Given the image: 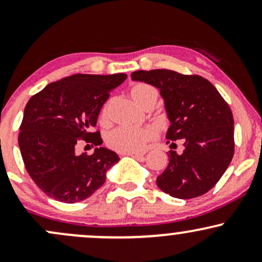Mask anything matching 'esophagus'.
Here are the masks:
<instances>
[{
	"mask_svg": "<svg viewBox=\"0 0 262 262\" xmlns=\"http://www.w3.org/2000/svg\"><path fill=\"white\" fill-rule=\"evenodd\" d=\"M127 155L132 156V158H134V159H141L145 154H144V152H129V154H127Z\"/></svg>",
	"mask_w": 262,
	"mask_h": 262,
	"instance_id": "esophagus-1",
	"label": "esophagus"
}]
</instances>
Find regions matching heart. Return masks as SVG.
<instances>
[{
    "label": "heart",
    "instance_id": "1",
    "mask_svg": "<svg viewBox=\"0 0 262 262\" xmlns=\"http://www.w3.org/2000/svg\"><path fill=\"white\" fill-rule=\"evenodd\" d=\"M130 96L138 106L143 107L148 102H155L158 100V91L155 87L148 83H137L132 87ZM101 119L107 121V107L101 112ZM154 132L149 128L138 127V125H122L106 135V143L111 149L122 154L140 151L151 139Z\"/></svg>",
    "mask_w": 262,
    "mask_h": 262
}]
</instances>
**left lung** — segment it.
<instances>
[{
    "mask_svg": "<svg viewBox=\"0 0 262 262\" xmlns=\"http://www.w3.org/2000/svg\"><path fill=\"white\" fill-rule=\"evenodd\" d=\"M132 80L160 91L170 122L165 137L181 140L185 146L182 154L169 151V165L156 179L158 187L181 200L202 196L214 187L233 159L234 119L229 106L198 75L158 69L134 71Z\"/></svg>",
    "mask_w": 262,
    "mask_h": 262,
    "instance_id": "obj_1",
    "label": "left lung"
}]
</instances>
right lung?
<instances>
[{
    "mask_svg": "<svg viewBox=\"0 0 262 262\" xmlns=\"http://www.w3.org/2000/svg\"><path fill=\"white\" fill-rule=\"evenodd\" d=\"M125 74H76L49 83L28 101L18 137L29 176L47 196L64 203L86 200L106 182L119 161L101 146L100 133H90L110 92ZM81 141L99 148L91 156L76 152Z\"/></svg>",
    "mask_w": 262,
    "mask_h": 262,
    "instance_id": "add662e5",
    "label": "right lung"
}]
</instances>
